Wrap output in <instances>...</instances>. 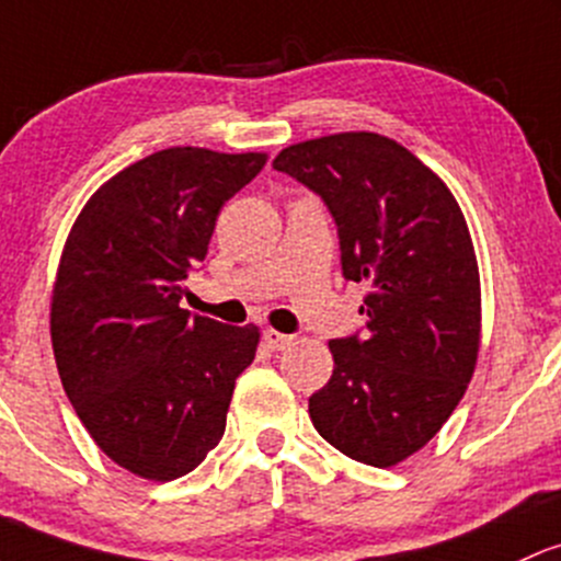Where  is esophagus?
Segmentation results:
<instances>
[{"instance_id": "obj_1", "label": "esophagus", "mask_w": 561, "mask_h": 561, "mask_svg": "<svg viewBox=\"0 0 561 561\" xmlns=\"http://www.w3.org/2000/svg\"><path fill=\"white\" fill-rule=\"evenodd\" d=\"M263 341H266V346L271 351H285L293 343V335H285V332L268 328V330H263Z\"/></svg>"}]
</instances>
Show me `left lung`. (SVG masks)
Returning <instances> with one entry per match:
<instances>
[{"mask_svg": "<svg viewBox=\"0 0 561 561\" xmlns=\"http://www.w3.org/2000/svg\"><path fill=\"white\" fill-rule=\"evenodd\" d=\"M274 170L324 202L346 282H367L365 332L330 341L335 370L309 399L313 428L389 469L453 415L479 351V268L450 188L397 140L341 133L290 146Z\"/></svg>", "mask_w": 561, "mask_h": 561, "instance_id": "1", "label": "left lung"}]
</instances>
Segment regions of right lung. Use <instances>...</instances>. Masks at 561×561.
I'll return each mask as SVG.
<instances>
[{
  "label": "right lung",
  "instance_id": "obj_1",
  "mask_svg": "<svg viewBox=\"0 0 561 561\" xmlns=\"http://www.w3.org/2000/svg\"><path fill=\"white\" fill-rule=\"evenodd\" d=\"M266 153L175 146L114 175L79 213L53 293L60 383L95 445L153 482L194 471L226 431L257 328L181 309L220 207Z\"/></svg>",
  "mask_w": 561,
  "mask_h": 561
}]
</instances>
